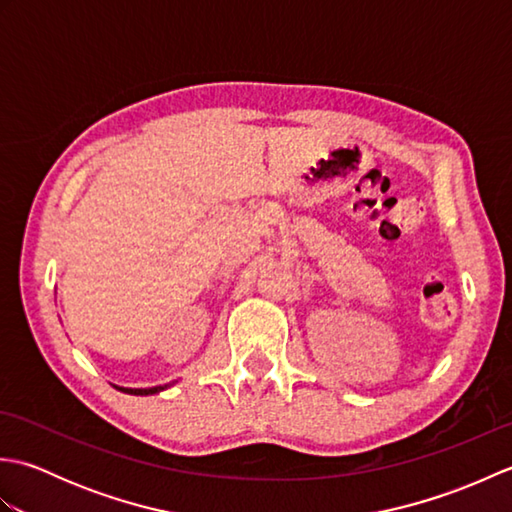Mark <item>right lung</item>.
Segmentation results:
<instances>
[{
    "label": "right lung",
    "instance_id": "right-lung-1",
    "mask_svg": "<svg viewBox=\"0 0 512 512\" xmlns=\"http://www.w3.org/2000/svg\"><path fill=\"white\" fill-rule=\"evenodd\" d=\"M173 383L169 385H158V387H147V389H132V387H118V391H125V394H132V396H154V394H160V391H165L167 387H171Z\"/></svg>",
    "mask_w": 512,
    "mask_h": 512
}]
</instances>
